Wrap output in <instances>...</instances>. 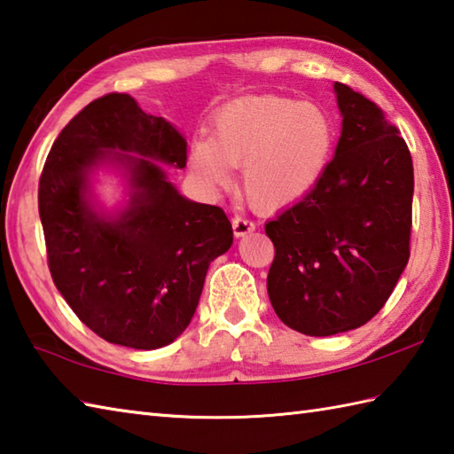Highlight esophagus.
<instances>
[{
    "mask_svg": "<svg viewBox=\"0 0 454 454\" xmlns=\"http://www.w3.org/2000/svg\"><path fill=\"white\" fill-rule=\"evenodd\" d=\"M232 228H234V236L236 238H242L246 234L254 232L255 224H254L250 218H246V216H234L232 218Z\"/></svg>",
    "mask_w": 454,
    "mask_h": 454,
    "instance_id": "esophagus-1",
    "label": "esophagus"
}]
</instances>
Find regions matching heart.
<instances>
[{"instance_id": "b5f03b06", "label": "heart", "mask_w": 454, "mask_h": 454, "mask_svg": "<svg viewBox=\"0 0 454 454\" xmlns=\"http://www.w3.org/2000/svg\"><path fill=\"white\" fill-rule=\"evenodd\" d=\"M336 128L325 108L279 96H247L222 108L208 139L194 141L191 168L208 186H226L242 167V189L255 207L301 200L331 163Z\"/></svg>"}]
</instances>
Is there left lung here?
Returning a JSON list of instances; mask_svg holds the SVG:
<instances>
[{"mask_svg": "<svg viewBox=\"0 0 454 454\" xmlns=\"http://www.w3.org/2000/svg\"><path fill=\"white\" fill-rule=\"evenodd\" d=\"M334 94L342 131L333 161L307 197L265 224L273 310L309 336L366 325L410 260V149L374 102L340 82Z\"/></svg>", "mask_w": 454, "mask_h": 454, "instance_id": "left-lung-1", "label": "left lung"}]
</instances>
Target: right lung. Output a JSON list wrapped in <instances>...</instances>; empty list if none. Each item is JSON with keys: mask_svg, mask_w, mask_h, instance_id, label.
<instances>
[{"mask_svg": "<svg viewBox=\"0 0 454 454\" xmlns=\"http://www.w3.org/2000/svg\"><path fill=\"white\" fill-rule=\"evenodd\" d=\"M161 163L186 165L184 137L129 94L112 92L67 123L39 181L57 289L100 339L136 350L161 348L183 334L210 262L234 239L224 210L184 199ZM102 164L123 170L130 186L129 204L115 215L91 200L90 179Z\"/></svg>", "mask_w": 454, "mask_h": 454, "instance_id": "obj_1", "label": "right lung"}]
</instances>
